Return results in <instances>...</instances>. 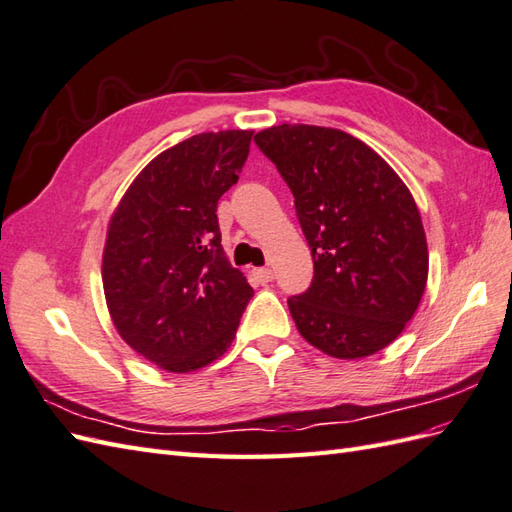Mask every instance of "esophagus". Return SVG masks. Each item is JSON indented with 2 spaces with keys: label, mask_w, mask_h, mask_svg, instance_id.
Segmentation results:
<instances>
[{
  "label": "esophagus",
  "mask_w": 512,
  "mask_h": 512,
  "mask_svg": "<svg viewBox=\"0 0 512 512\" xmlns=\"http://www.w3.org/2000/svg\"><path fill=\"white\" fill-rule=\"evenodd\" d=\"M252 276H254V280H256L258 284H267V282H271V280H273V271H271L269 267L254 269V271H252Z\"/></svg>",
  "instance_id": "esophagus-1"
}]
</instances>
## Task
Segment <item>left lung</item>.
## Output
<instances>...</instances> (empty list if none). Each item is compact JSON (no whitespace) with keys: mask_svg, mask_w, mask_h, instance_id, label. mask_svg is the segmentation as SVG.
Returning a JSON list of instances; mask_svg holds the SVG:
<instances>
[{"mask_svg":"<svg viewBox=\"0 0 512 512\" xmlns=\"http://www.w3.org/2000/svg\"><path fill=\"white\" fill-rule=\"evenodd\" d=\"M295 197L315 276L289 297L299 334L334 358L384 350L426 291L428 243L400 176L352 134L282 123L254 136Z\"/></svg>","mask_w":512,"mask_h":512,"instance_id":"left-lung-1","label":"left lung"}]
</instances>
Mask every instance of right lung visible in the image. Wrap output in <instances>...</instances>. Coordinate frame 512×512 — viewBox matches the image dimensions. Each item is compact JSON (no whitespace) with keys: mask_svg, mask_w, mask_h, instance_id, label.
I'll list each match as a JSON object with an SVG mask.
<instances>
[{"mask_svg":"<svg viewBox=\"0 0 512 512\" xmlns=\"http://www.w3.org/2000/svg\"><path fill=\"white\" fill-rule=\"evenodd\" d=\"M249 130L195 134L136 176L108 223L102 280L121 339L189 373L234 341L254 291L221 247L217 202L239 180Z\"/></svg>","mask_w":512,"mask_h":512,"instance_id":"add662e5","label":"right lung"}]
</instances>
